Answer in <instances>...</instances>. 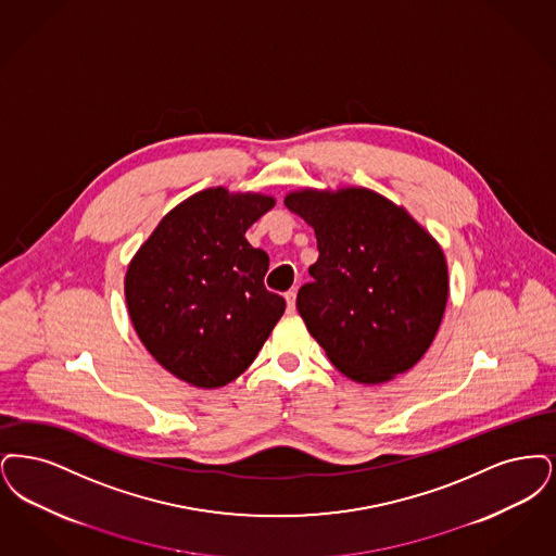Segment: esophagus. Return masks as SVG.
<instances>
[{
    "instance_id": "obj_1",
    "label": "esophagus",
    "mask_w": 556,
    "mask_h": 556,
    "mask_svg": "<svg viewBox=\"0 0 556 556\" xmlns=\"http://www.w3.org/2000/svg\"><path fill=\"white\" fill-rule=\"evenodd\" d=\"M285 299H287V307H289V314H294V303H296V292L294 290H289L287 294H285Z\"/></svg>"
}]
</instances>
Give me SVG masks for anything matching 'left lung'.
<instances>
[{"label": "left lung", "mask_w": 556, "mask_h": 556, "mask_svg": "<svg viewBox=\"0 0 556 556\" xmlns=\"http://www.w3.org/2000/svg\"><path fill=\"white\" fill-rule=\"evenodd\" d=\"M285 205L317 239L314 280L296 294L309 334L359 384L405 374L430 349L446 307L440 244L405 207L362 187L303 189Z\"/></svg>", "instance_id": "8db88e82"}]
</instances>
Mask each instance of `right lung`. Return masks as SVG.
<instances>
[{
	"label": "right lung",
	"instance_id": "add662e5",
	"mask_svg": "<svg viewBox=\"0 0 556 556\" xmlns=\"http://www.w3.org/2000/svg\"><path fill=\"white\" fill-rule=\"evenodd\" d=\"M274 197L205 189L176 205L124 278L130 321L147 351L178 380L226 387L257 357L285 314L264 285L269 257L244 239Z\"/></svg>",
	"mask_w": 556,
	"mask_h": 556
}]
</instances>
